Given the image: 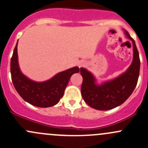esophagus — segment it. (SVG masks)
Returning a JSON list of instances; mask_svg holds the SVG:
<instances>
[{"mask_svg":"<svg viewBox=\"0 0 148 148\" xmlns=\"http://www.w3.org/2000/svg\"><path fill=\"white\" fill-rule=\"evenodd\" d=\"M84 64H85V63L84 62H79V67H82V66H83Z\"/></svg>","mask_w":148,"mask_h":148,"instance_id":"1","label":"esophagus"}]
</instances>
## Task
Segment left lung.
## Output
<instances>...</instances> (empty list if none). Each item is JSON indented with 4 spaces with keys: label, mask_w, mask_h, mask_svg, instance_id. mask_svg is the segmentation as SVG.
<instances>
[{
    "label": "left lung",
    "mask_w": 148,
    "mask_h": 148,
    "mask_svg": "<svg viewBox=\"0 0 148 148\" xmlns=\"http://www.w3.org/2000/svg\"><path fill=\"white\" fill-rule=\"evenodd\" d=\"M127 38L133 43V59L125 72L116 78L97 84L92 74L84 68H80L83 77L81 92L84 101L92 108L100 111L111 110L123 103L136 88L139 77V53L135 40L124 30Z\"/></svg>",
    "instance_id": "8db88e82"
}]
</instances>
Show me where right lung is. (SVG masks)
<instances>
[{"label": "right lung", "instance_id": "right-lung-1", "mask_svg": "<svg viewBox=\"0 0 148 148\" xmlns=\"http://www.w3.org/2000/svg\"><path fill=\"white\" fill-rule=\"evenodd\" d=\"M79 71L78 66H74L58 73L45 82H34L25 77L20 69L18 60V42L10 61L12 82L17 92L25 101L41 108L53 106L60 101L71 75Z\"/></svg>", "mask_w": 148, "mask_h": 148}]
</instances>
